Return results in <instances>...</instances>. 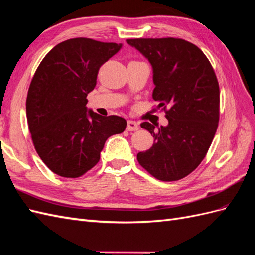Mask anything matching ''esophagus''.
<instances>
[{
	"instance_id": "1",
	"label": "esophagus",
	"mask_w": 255,
	"mask_h": 255,
	"mask_svg": "<svg viewBox=\"0 0 255 255\" xmlns=\"http://www.w3.org/2000/svg\"><path fill=\"white\" fill-rule=\"evenodd\" d=\"M126 129L128 131H136L139 129V124L134 121H128Z\"/></svg>"
}]
</instances>
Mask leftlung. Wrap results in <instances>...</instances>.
<instances>
[{
  "instance_id": "obj_1",
  "label": "left lung",
  "mask_w": 255,
  "mask_h": 255,
  "mask_svg": "<svg viewBox=\"0 0 255 255\" xmlns=\"http://www.w3.org/2000/svg\"><path fill=\"white\" fill-rule=\"evenodd\" d=\"M153 69V99L166 111L167 126L144 122L153 146L136 155L139 164L160 181L183 179L199 166L218 129L220 89L212 65L196 45L181 38L126 41Z\"/></svg>"
}]
</instances>
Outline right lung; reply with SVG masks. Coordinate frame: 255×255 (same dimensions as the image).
<instances>
[{"instance_id":"add662e5","label":"right lung","mask_w":255,"mask_h":255,"mask_svg":"<svg viewBox=\"0 0 255 255\" xmlns=\"http://www.w3.org/2000/svg\"><path fill=\"white\" fill-rule=\"evenodd\" d=\"M122 44L91 38L67 40L38 65L27 97V121L34 147L54 173L78 178L100 159L104 143L122 133L125 119L101 116L86 107L101 65Z\"/></svg>"}]
</instances>
